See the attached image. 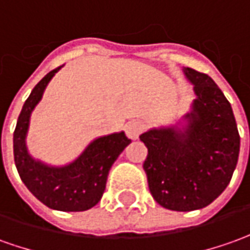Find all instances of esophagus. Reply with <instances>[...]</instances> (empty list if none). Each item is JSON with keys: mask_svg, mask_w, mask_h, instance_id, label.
Wrapping results in <instances>:
<instances>
[{"mask_svg": "<svg viewBox=\"0 0 250 250\" xmlns=\"http://www.w3.org/2000/svg\"><path fill=\"white\" fill-rule=\"evenodd\" d=\"M144 131V125L139 120H131L125 125V135L130 139H137Z\"/></svg>", "mask_w": 250, "mask_h": 250, "instance_id": "esophagus-1", "label": "esophagus"}]
</instances>
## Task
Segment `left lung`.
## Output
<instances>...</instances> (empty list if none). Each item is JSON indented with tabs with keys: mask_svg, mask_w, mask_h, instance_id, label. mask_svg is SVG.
Wrapping results in <instances>:
<instances>
[{
	"mask_svg": "<svg viewBox=\"0 0 250 250\" xmlns=\"http://www.w3.org/2000/svg\"><path fill=\"white\" fill-rule=\"evenodd\" d=\"M183 74L197 98L186 125L152 128L139 135L147 147L144 169L153 198L171 210L201 209L231 181L239 134L231 105L213 79L193 68Z\"/></svg>",
	"mask_w": 250,
	"mask_h": 250,
	"instance_id": "obj_1",
	"label": "left lung"
}]
</instances>
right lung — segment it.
Returning <instances> with one entry per match:
<instances>
[{"label":"right lung","instance_id":"obj_1","mask_svg":"<svg viewBox=\"0 0 250 250\" xmlns=\"http://www.w3.org/2000/svg\"><path fill=\"white\" fill-rule=\"evenodd\" d=\"M60 68L43 76L25 100L13 132V156L21 181L41 203L56 210L81 212L93 208L101 200L112 164L131 139L123 131L96 138L78 159L61 167L35 160L25 145L30 118L47 83Z\"/></svg>","mask_w":250,"mask_h":250}]
</instances>
